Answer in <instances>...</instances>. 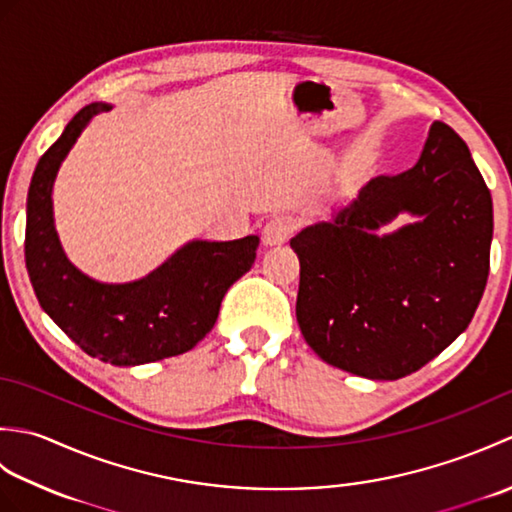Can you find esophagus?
<instances>
[{
  "instance_id": "34e87169",
  "label": "esophagus",
  "mask_w": 512,
  "mask_h": 512,
  "mask_svg": "<svg viewBox=\"0 0 512 512\" xmlns=\"http://www.w3.org/2000/svg\"><path fill=\"white\" fill-rule=\"evenodd\" d=\"M297 224L292 217L288 215H279V217H273V220L266 222L264 231H262V237H264V244L266 246H279L284 244L286 239L290 237V233L295 231Z\"/></svg>"
}]
</instances>
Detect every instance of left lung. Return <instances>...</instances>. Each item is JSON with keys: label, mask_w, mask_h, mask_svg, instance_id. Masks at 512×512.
<instances>
[{"label": "left lung", "mask_w": 512, "mask_h": 512, "mask_svg": "<svg viewBox=\"0 0 512 512\" xmlns=\"http://www.w3.org/2000/svg\"><path fill=\"white\" fill-rule=\"evenodd\" d=\"M402 212L414 222L377 231ZM491 242V191L464 140L436 121L416 165L372 178L330 222L290 239L301 264L303 339L356 376L418 372L469 328Z\"/></svg>", "instance_id": "obj_1"}]
</instances>
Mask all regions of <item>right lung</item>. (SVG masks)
<instances>
[{
    "label": "right lung",
    "instance_id": "1",
    "mask_svg": "<svg viewBox=\"0 0 512 512\" xmlns=\"http://www.w3.org/2000/svg\"><path fill=\"white\" fill-rule=\"evenodd\" d=\"M110 110L107 103L83 107L39 158L26 204V268L41 308L85 354L134 367L189 352L213 330L226 290L255 262L259 237L193 239L127 284L81 273L63 253L54 228L52 187L76 138L96 114Z\"/></svg>",
    "mask_w": 512,
    "mask_h": 512
}]
</instances>
